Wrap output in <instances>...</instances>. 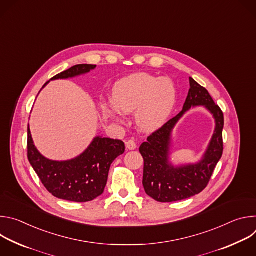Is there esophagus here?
Returning <instances> with one entry per match:
<instances>
[{
    "label": "esophagus",
    "instance_id": "1",
    "mask_svg": "<svg viewBox=\"0 0 256 256\" xmlns=\"http://www.w3.org/2000/svg\"><path fill=\"white\" fill-rule=\"evenodd\" d=\"M126 147L128 150H134V149H136V144L134 140H130L126 142Z\"/></svg>",
    "mask_w": 256,
    "mask_h": 256
}]
</instances>
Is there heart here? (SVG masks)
I'll use <instances>...</instances> for the list:
<instances>
[{"label": "heart", "instance_id": "heart-1", "mask_svg": "<svg viewBox=\"0 0 256 256\" xmlns=\"http://www.w3.org/2000/svg\"><path fill=\"white\" fill-rule=\"evenodd\" d=\"M112 99V114L136 112L138 128L154 132L168 120L176 102V89L168 78L138 72L116 83Z\"/></svg>", "mask_w": 256, "mask_h": 256}]
</instances>
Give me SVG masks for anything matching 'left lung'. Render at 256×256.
Wrapping results in <instances>:
<instances>
[{
  "label": "left lung",
  "instance_id": "1",
  "mask_svg": "<svg viewBox=\"0 0 256 256\" xmlns=\"http://www.w3.org/2000/svg\"><path fill=\"white\" fill-rule=\"evenodd\" d=\"M184 109L161 128L148 136L140 147L144 158L142 186L146 194L160 202H178L202 192L223 154L224 114L208 90L192 78ZM204 106L215 120V130L202 159L196 164L175 166L170 161L172 132L190 108Z\"/></svg>",
  "mask_w": 256,
  "mask_h": 256
}]
</instances>
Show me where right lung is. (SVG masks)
Listing matches in <instances>:
<instances>
[{"label": "right lung", "instance_id": "1", "mask_svg": "<svg viewBox=\"0 0 256 256\" xmlns=\"http://www.w3.org/2000/svg\"><path fill=\"white\" fill-rule=\"evenodd\" d=\"M96 68L95 64H76L62 72L50 81L75 78ZM46 82L42 88L48 83ZM28 160L44 188L56 198L86 202L104 192L112 163L124 153V142L120 140L95 136L89 147L74 159L54 161L46 158L34 146L28 124Z\"/></svg>", "mask_w": 256, "mask_h": 256}]
</instances>
